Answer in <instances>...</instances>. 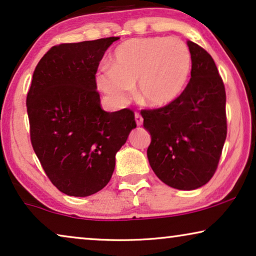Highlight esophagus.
Wrapping results in <instances>:
<instances>
[{
    "label": "esophagus",
    "mask_w": 256,
    "mask_h": 256,
    "mask_svg": "<svg viewBox=\"0 0 256 256\" xmlns=\"http://www.w3.org/2000/svg\"><path fill=\"white\" fill-rule=\"evenodd\" d=\"M135 121H136V124H138V126H141L143 124V118L138 113V112L135 113Z\"/></svg>",
    "instance_id": "obj_1"
}]
</instances>
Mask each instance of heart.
I'll use <instances>...</instances> for the list:
<instances>
[{
	"instance_id": "obj_1",
	"label": "heart",
	"mask_w": 256,
	"mask_h": 256,
	"mask_svg": "<svg viewBox=\"0 0 256 256\" xmlns=\"http://www.w3.org/2000/svg\"><path fill=\"white\" fill-rule=\"evenodd\" d=\"M191 66V52L178 38H132L116 48L110 68L100 70L96 84L116 104L127 101L136 84L135 96L140 102L162 108L184 92Z\"/></svg>"
}]
</instances>
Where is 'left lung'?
<instances>
[{
    "instance_id": "left-lung-1",
    "label": "left lung",
    "mask_w": 256,
    "mask_h": 256,
    "mask_svg": "<svg viewBox=\"0 0 256 256\" xmlns=\"http://www.w3.org/2000/svg\"><path fill=\"white\" fill-rule=\"evenodd\" d=\"M191 79L174 104L143 110V126L152 142L150 166L163 183L178 190H194L214 174L227 135L226 92L216 62L208 51L188 42Z\"/></svg>"
}]
</instances>
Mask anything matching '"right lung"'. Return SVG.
<instances>
[{"label": "right lung", "mask_w": 256, "mask_h": 256, "mask_svg": "<svg viewBox=\"0 0 256 256\" xmlns=\"http://www.w3.org/2000/svg\"><path fill=\"white\" fill-rule=\"evenodd\" d=\"M118 40L54 45L34 68L26 96L31 144L51 183L68 196L106 186L115 155L136 127L134 112H104L96 90L100 60Z\"/></svg>", "instance_id": "obj_1"}]
</instances>
